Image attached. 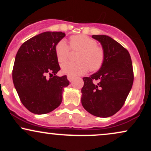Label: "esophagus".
Listing matches in <instances>:
<instances>
[{"instance_id": "esophagus-1", "label": "esophagus", "mask_w": 151, "mask_h": 151, "mask_svg": "<svg viewBox=\"0 0 151 151\" xmlns=\"http://www.w3.org/2000/svg\"><path fill=\"white\" fill-rule=\"evenodd\" d=\"M74 78V77H73V76H71V75H68V76H67V79H68V80L70 81H72V80H73Z\"/></svg>"}]
</instances>
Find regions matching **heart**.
Segmentation results:
<instances>
[{
	"instance_id": "b5f03b06",
	"label": "heart",
	"mask_w": 151,
	"mask_h": 151,
	"mask_svg": "<svg viewBox=\"0 0 151 151\" xmlns=\"http://www.w3.org/2000/svg\"><path fill=\"white\" fill-rule=\"evenodd\" d=\"M70 46L72 50H80L77 57V62H66L62 65V72L71 76L81 75L88 70L96 72L101 68L105 62V52L103 47L97 45V42L85 35H77L70 37ZM70 47L65 40H61L55 47V52L60 64L67 60Z\"/></svg>"
}]
</instances>
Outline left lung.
I'll list each match as a JSON object with an SVG mask.
<instances>
[{
    "mask_svg": "<svg viewBox=\"0 0 151 151\" xmlns=\"http://www.w3.org/2000/svg\"><path fill=\"white\" fill-rule=\"evenodd\" d=\"M92 37L104 50L105 62L97 72L83 78L81 104L93 116L109 117L121 109L132 88V61L128 50L113 38L104 35Z\"/></svg>",
    "mask_w": 151,
    "mask_h": 151,
    "instance_id": "8db88e82",
    "label": "left lung"
}]
</instances>
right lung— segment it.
<instances>
[{"label": "right lung", "instance_id": "1", "mask_svg": "<svg viewBox=\"0 0 151 151\" xmlns=\"http://www.w3.org/2000/svg\"><path fill=\"white\" fill-rule=\"evenodd\" d=\"M65 36L62 32H42L24 42L16 54L13 84L22 104L32 113L45 114L58 108L64 88L70 84L67 76L56 75L60 67L55 47Z\"/></svg>", "mask_w": 151, "mask_h": 151}]
</instances>
